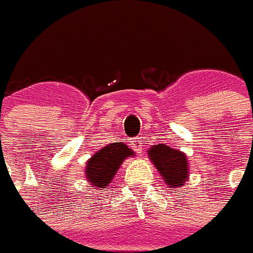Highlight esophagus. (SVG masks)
Here are the masks:
<instances>
[{
  "mask_svg": "<svg viewBox=\"0 0 253 253\" xmlns=\"http://www.w3.org/2000/svg\"><path fill=\"white\" fill-rule=\"evenodd\" d=\"M132 146H134V149H135L136 153H141V151H142V141H141V138H135V139L132 141Z\"/></svg>",
  "mask_w": 253,
  "mask_h": 253,
  "instance_id": "1",
  "label": "esophagus"
}]
</instances>
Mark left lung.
<instances>
[{"label": "left lung", "mask_w": 253, "mask_h": 253, "mask_svg": "<svg viewBox=\"0 0 253 253\" xmlns=\"http://www.w3.org/2000/svg\"><path fill=\"white\" fill-rule=\"evenodd\" d=\"M147 154L169 188H178L188 178V160L184 153L165 145H155Z\"/></svg>", "instance_id": "left-lung-1"}]
</instances>
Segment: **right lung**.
<instances>
[{"mask_svg": "<svg viewBox=\"0 0 253 253\" xmlns=\"http://www.w3.org/2000/svg\"><path fill=\"white\" fill-rule=\"evenodd\" d=\"M132 154L134 153L123 142H115L100 149L89 158L85 168V175L91 185L96 188L107 186L122 162Z\"/></svg>", "mask_w": 253, "mask_h": 253, "instance_id": "obj_1", "label": "right lung"}]
</instances>
